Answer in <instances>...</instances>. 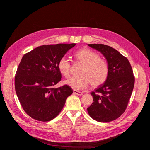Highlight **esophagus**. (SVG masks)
I'll return each instance as SVG.
<instances>
[{"label":"esophagus","instance_id":"34e87169","mask_svg":"<svg viewBox=\"0 0 150 150\" xmlns=\"http://www.w3.org/2000/svg\"><path fill=\"white\" fill-rule=\"evenodd\" d=\"M73 93L76 95H78V96H81V95H83V93L78 91H76V90H74Z\"/></svg>","mask_w":150,"mask_h":150}]
</instances>
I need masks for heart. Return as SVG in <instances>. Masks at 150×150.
<instances>
[{"label":"heart","instance_id":"b5f03b06","mask_svg":"<svg viewBox=\"0 0 150 150\" xmlns=\"http://www.w3.org/2000/svg\"><path fill=\"white\" fill-rule=\"evenodd\" d=\"M74 56L75 59L83 64L79 76L71 77L64 83L75 90L87 88L89 83L93 87L103 84L109 75V66L107 62L100 57L99 54L88 48L77 51ZM71 64L67 57L62 56L57 62L58 69L66 78L70 75Z\"/></svg>","mask_w":150,"mask_h":150}]
</instances>
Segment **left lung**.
<instances>
[{
	"label": "left lung",
	"mask_w": 150,
	"mask_h": 150,
	"mask_svg": "<svg viewBox=\"0 0 150 150\" xmlns=\"http://www.w3.org/2000/svg\"><path fill=\"white\" fill-rule=\"evenodd\" d=\"M88 46L105 57L109 75L103 84L91 93L94 102L88 112L97 121H112L123 114L128 106L134 85L132 67L128 59L114 48L102 44Z\"/></svg>",
	"instance_id": "1"
}]
</instances>
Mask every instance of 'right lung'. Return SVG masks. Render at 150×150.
<instances>
[{
    "instance_id": "add662e5",
    "label": "right lung",
    "mask_w": 150,
    "mask_h": 150,
    "mask_svg": "<svg viewBox=\"0 0 150 150\" xmlns=\"http://www.w3.org/2000/svg\"><path fill=\"white\" fill-rule=\"evenodd\" d=\"M75 45H43L22 57L15 76V89L22 108L32 118L40 121L55 118L73 93L68 85L54 86L61 80L59 60Z\"/></svg>"
}]
</instances>
